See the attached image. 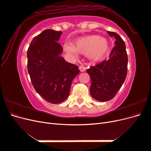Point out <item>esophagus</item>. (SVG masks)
Wrapping results in <instances>:
<instances>
[{
  "instance_id": "esophagus-1",
  "label": "esophagus",
  "mask_w": 151,
  "mask_h": 151,
  "mask_svg": "<svg viewBox=\"0 0 151 151\" xmlns=\"http://www.w3.org/2000/svg\"><path fill=\"white\" fill-rule=\"evenodd\" d=\"M79 70H80L81 72H85L86 71V68L83 66H79Z\"/></svg>"
}]
</instances>
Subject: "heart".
<instances>
[{
    "label": "heart",
    "instance_id": "b5f03b06",
    "mask_svg": "<svg viewBox=\"0 0 151 151\" xmlns=\"http://www.w3.org/2000/svg\"><path fill=\"white\" fill-rule=\"evenodd\" d=\"M65 52L74 55L76 52L88 57L94 62H99L106 57L109 52L108 41L99 35H88L77 39L72 45H65Z\"/></svg>",
    "mask_w": 151,
    "mask_h": 151
}]
</instances>
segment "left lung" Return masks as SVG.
Segmentation results:
<instances>
[{"mask_svg": "<svg viewBox=\"0 0 151 151\" xmlns=\"http://www.w3.org/2000/svg\"><path fill=\"white\" fill-rule=\"evenodd\" d=\"M108 33L116 40L109 59L91 66L87 70L91 79V96L101 102L114 98L124 83L127 74L128 57L124 41L116 33L108 31Z\"/></svg>", "mask_w": 151, "mask_h": 151, "instance_id": "8db88e82", "label": "left lung"}]
</instances>
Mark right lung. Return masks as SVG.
<instances>
[{"label":"right lung","instance_id":"right-lung-1","mask_svg":"<svg viewBox=\"0 0 151 151\" xmlns=\"http://www.w3.org/2000/svg\"><path fill=\"white\" fill-rule=\"evenodd\" d=\"M62 33L48 29L35 36L27 52L28 71L35 89L52 104L63 102L68 97L71 84L80 70L65 60L57 42Z\"/></svg>","mask_w":151,"mask_h":151}]
</instances>
